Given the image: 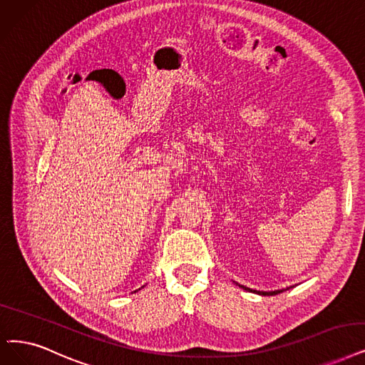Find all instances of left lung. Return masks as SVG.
Instances as JSON below:
<instances>
[{"label":"left lung","instance_id":"obj_1","mask_svg":"<svg viewBox=\"0 0 365 365\" xmlns=\"http://www.w3.org/2000/svg\"><path fill=\"white\" fill-rule=\"evenodd\" d=\"M241 287L245 289V290H250V292H256V290H252V289H249V287H244V286H241ZM287 289H290V287H287ZM280 292H283V290H274V292H257V294H259V295H264V297H265V295L269 297V295H277V294H280Z\"/></svg>","mask_w":365,"mask_h":365}]
</instances>
